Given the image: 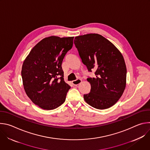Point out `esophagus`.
<instances>
[{
    "mask_svg": "<svg viewBox=\"0 0 150 150\" xmlns=\"http://www.w3.org/2000/svg\"><path fill=\"white\" fill-rule=\"evenodd\" d=\"M81 79H77L72 81V84L74 85H75V86H77V85H78L79 83H81Z\"/></svg>",
    "mask_w": 150,
    "mask_h": 150,
    "instance_id": "1",
    "label": "esophagus"
}]
</instances>
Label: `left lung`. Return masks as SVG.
<instances>
[{
    "label": "left lung",
    "mask_w": 150,
    "mask_h": 150,
    "mask_svg": "<svg viewBox=\"0 0 150 150\" xmlns=\"http://www.w3.org/2000/svg\"><path fill=\"white\" fill-rule=\"evenodd\" d=\"M74 44L88 72L95 71L94 78L88 77L91 90L83 98L97 109H106L121 97L126 87V67L119 50L102 35L88 34L75 37Z\"/></svg>",
    "instance_id": "left-lung-1"
}]
</instances>
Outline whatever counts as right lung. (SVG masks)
I'll use <instances>...</instances> for the list:
<instances>
[{
    "mask_svg": "<svg viewBox=\"0 0 150 150\" xmlns=\"http://www.w3.org/2000/svg\"><path fill=\"white\" fill-rule=\"evenodd\" d=\"M74 37L51 36L41 40L24 60L21 75L25 91L45 110L56 109L71 88L64 81L62 61L73 46Z\"/></svg>",
    "mask_w": 150,
    "mask_h": 150,
    "instance_id": "right-lung-1",
    "label": "right lung"
}]
</instances>
